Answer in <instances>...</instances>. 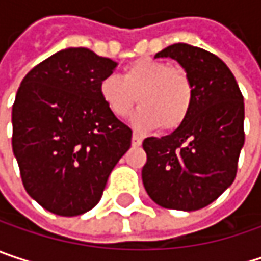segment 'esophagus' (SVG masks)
Returning a JSON list of instances; mask_svg holds the SVG:
<instances>
[{
  "instance_id": "esophagus-1",
  "label": "esophagus",
  "mask_w": 261,
  "mask_h": 261,
  "mask_svg": "<svg viewBox=\"0 0 261 261\" xmlns=\"http://www.w3.org/2000/svg\"><path fill=\"white\" fill-rule=\"evenodd\" d=\"M131 145H133V146H140V145H142V139H140L139 136L134 134L133 139H131Z\"/></svg>"
}]
</instances>
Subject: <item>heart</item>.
Returning <instances> with one entry per match:
<instances>
[{"label":"heart","mask_w":261,"mask_h":261,"mask_svg":"<svg viewBox=\"0 0 261 261\" xmlns=\"http://www.w3.org/2000/svg\"><path fill=\"white\" fill-rule=\"evenodd\" d=\"M98 95L112 116L124 119L136 102L140 109L133 125L140 131L181 127L190 115L195 89L189 74L178 66L142 57L122 69V75H107L98 84Z\"/></svg>","instance_id":"b5f03b06"}]
</instances>
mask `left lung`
Instances as JSON below:
<instances>
[{"mask_svg": "<svg viewBox=\"0 0 261 261\" xmlns=\"http://www.w3.org/2000/svg\"><path fill=\"white\" fill-rule=\"evenodd\" d=\"M154 57L181 65L192 79L195 99L181 127L143 140L142 181L149 198L165 208L199 210L234 181L245 143L243 96L228 66L202 48L174 43Z\"/></svg>", "mask_w": 261, "mask_h": 261, "instance_id": "left-lung-1", "label": "left lung"}]
</instances>
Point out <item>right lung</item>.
<instances>
[{"instance_id": "1", "label": "right lung", "mask_w": 261, "mask_h": 261, "mask_svg": "<svg viewBox=\"0 0 261 261\" xmlns=\"http://www.w3.org/2000/svg\"><path fill=\"white\" fill-rule=\"evenodd\" d=\"M116 62L66 48L27 74L12 109V146L27 193L59 216L93 208L131 146V131L98 95Z\"/></svg>"}]
</instances>
